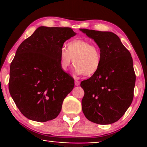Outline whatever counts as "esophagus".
I'll list each match as a JSON object with an SVG mask.
<instances>
[{
    "label": "esophagus",
    "instance_id": "1",
    "mask_svg": "<svg viewBox=\"0 0 147 147\" xmlns=\"http://www.w3.org/2000/svg\"><path fill=\"white\" fill-rule=\"evenodd\" d=\"M75 86H79V84H80V82H79V81H78V80H75Z\"/></svg>",
    "mask_w": 147,
    "mask_h": 147
}]
</instances>
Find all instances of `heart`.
Instances as JSON below:
<instances>
[{
    "instance_id": "obj_1",
    "label": "heart",
    "mask_w": 147,
    "mask_h": 147,
    "mask_svg": "<svg viewBox=\"0 0 147 147\" xmlns=\"http://www.w3.org/2000/svg\"><path fill=\"white\" fill-rule=\"evenodd\" d=\"M59 59L61 68L64 71L68 70L73 60L75 72L86 77L95 75L102 62L99 47L85 39H75L69 42L67 50H61Z\"/></svg>"
}]
</instances>
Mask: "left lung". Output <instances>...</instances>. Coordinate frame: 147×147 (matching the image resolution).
<instances>
[{
  "label": "left lung",
  "mask_w": 147,
  "mask_h": 147,
  "mask_svg": "<svg viewBox=\"0 0 147 147\" xmlns=\"http://www.w3.org/2000/svg\"><path fill=\"white\" fill-rule=\"evenodd\" d=\"M100 48V67L95 75L81 82L84 115L90 122L110 124L124 115L134 96L136 73L131 53L115 34L80 29Z\"/></svg>",
  "instance_id": "obj_1"
}]
</instances>
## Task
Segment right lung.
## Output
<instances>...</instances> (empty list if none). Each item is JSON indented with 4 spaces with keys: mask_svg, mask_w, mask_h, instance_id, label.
I'll return each mask as SVG.
<instances>
[{
    "mask_svg": "<svg viewBox=\"0 0 147 147\" xmlns=\"http://www.w3.org/2000/svg\"><path fill=\"white\" fill-rule=\"evenodd\" d=\"M75 32L70 28L41 26L19 45L10 65L9 90L25 117L36 122L56 118L75 86L61 68L60 52Z\"/></svg>",
    "mask_w": 147,
    "mask_h": 147,
    "instance_id": "1",
    "label": "right lung"
}]
</instances>
